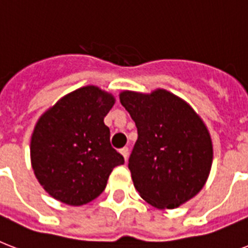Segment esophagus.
<instances>
[{
    "mask_svg": "<svg viewBox=\"0 0 248 248\" xmlns=\"http://www.w3.org/2000/svg\"><path fill=\"white\" fill-rule=\"evenodd\" d=\"M121 155H124V161H127L128 159V155H130V149H128L127 147H124L122 148V149H121Z\"/></svg>",
    "mask_w": 248,
    "mask_h": 248,
    "instance_id": "esophagus-1",
    "label": "esophagus"
}]
</instances>
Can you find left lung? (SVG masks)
<instances>
[{"instance_id": "obj_1", "label": "left lung", "mask_w": 248, "mask_h": 248, "mask_svg": "<svg viewBox=\"0 0 248 248\" xmlns=\"http://www.w3.org/2000/svg\"><path fill=\"white\" fill-rule=\"evenodd\" d=\"M120 100L138 128L128 159L134 186L155 207H179L203 188L211 170L206 124L188 103L162 89L124 91Z\"/></svg>"}]
</instances>
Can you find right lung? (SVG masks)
<instances>
[{"label": "right lung", "instance_id": "add662e5", "mask_svg": "<svg viewBox=\"0 0 248 248\" xmlns=\"http://www.w3.org/2000/svg\"><path fill=\"white\" fill-rule=\"evenodd\" d=\"M114 97L85 86L62 97L37 121L31 161L37 180L55 200L89 203L103 193L108 177L124 159L110 145L104 117Z\"/></svg>", "mask_w": 248, "mask_h": 248}]
</instances>
